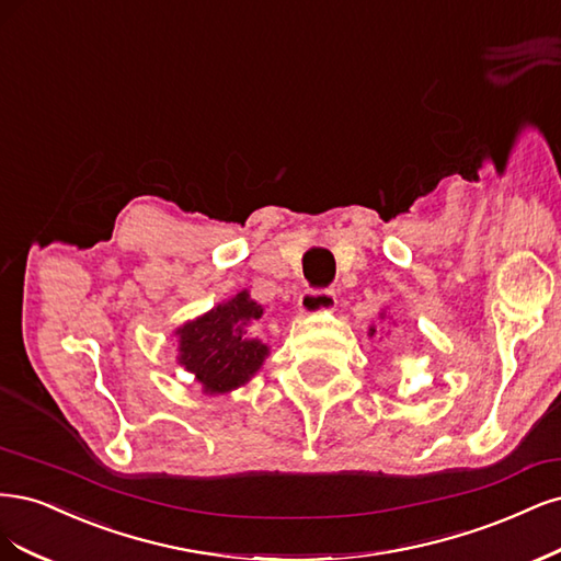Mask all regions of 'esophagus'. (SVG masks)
<instances>
[{"label": "esophagus", "instance_id": "34e87169", "mask_svg": "<svg viewBox=\"0 0 561 561\" xmlns=\"http://www.w3.org/2000/svg\"><path fill=\"white\" fill-rule=\"evenodd\" d=\"M298 307L302 314H317L323 310H333L335 307V291L333 288H307L302 291Z\"/></svg>", "mask_w": 561, "mask_h": 561}]
</instances>
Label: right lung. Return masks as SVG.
Instances as JSON below:
<instances>
[{
	"label": "right lung",
	"instance_id": "add662e5",
	"mask_svg": "<svg viewBox=\"0 0 561 561\" xmlns=\"http://www.w3.org/2000/svg\"><path fill=\"white\" fill-rule=\"evenodd\" d=\"M261 314L263 307L242 291L176 331L182 352L179 364L195 373L205 393L238 389L261 368L267 347L244 335V329L254 319H261Z\"/></svg>",
	"mask_w": 561,
	"mask_h": 561
}]
</instances>
